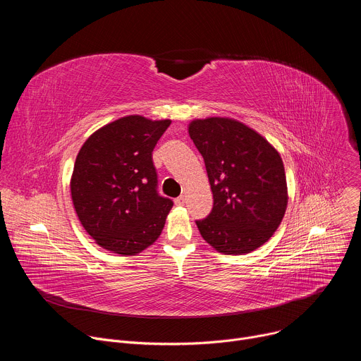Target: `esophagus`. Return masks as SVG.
<instances>
[{"label": "esophagus", "mask_w": 361, "mask_h": 361, "mask_svg": "<svg viewBox=\"0 0 361 361\" xmlns=\"http://www.w3.org/2000/svg\"><path fill=\"white\" fill-rule=\"evenodd\" d=\"M185 201H187V200H185V197H183V195H181V197L176 198V201H174V202H176L177 205H184V204H185Z\"/></svg>", "instance_id": "1"}]
</instances>
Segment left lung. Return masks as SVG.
Wrapping results in <instances>:
<instances>
[{"instance_id": "obj_1", "label": "left lung", "mask_w": 361, "mask_h": 361, "mask_svg": "<svg viewBox=\"0 0 361 361\" xmlns=\"http://www.w3.org/2000/svg\"><path fill=\"white\" fill-rule=\"evenodd\" d=\"M188 134L204 159L214 198L209 217L195 221L201 237L221 254L262 247L281 224L288 202L279 151L230 117L195 118Z\"/></svg>"}]
</instances>
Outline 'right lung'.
I'll list each match as a JSON object with an SVG mask.
<instances>
[{"instance_id": "obj_1", "label": "right lung", "mask_w": 361, "mask_h": 361, "mask_svg": "<svg viewBox=\"0 0 361 361\" xmlns=\"http://www.w3.org/2000/svg\"><path fill=\"white\" fill-rule=\"evenodd\" d=\"M170 124L126 116L94 131L77 154L70 181L74 209L107 251L140 254L164 228L173 201L157 192L151 152Z\"/></svg>"}]
</instances>
